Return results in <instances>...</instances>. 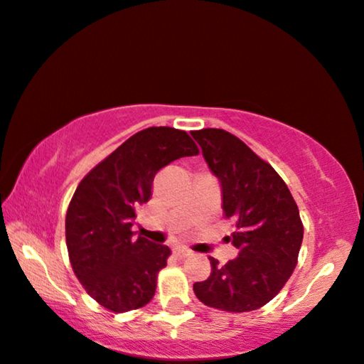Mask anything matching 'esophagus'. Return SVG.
I'll use <instances>...</instances> for the list:
<instances>
[{
    "instance_id": "esophagus-1",
    "label": "esophagus",
    "mask_w": 364,
    "mask_h": 364,
    "mask_svg": "<svg viewBox=\"0 0 364 364\" xmlns=\"http://www.w3.org/2000/svg\"><path fill=\"white\" fill-rule=\"evenodd\" d=\"M174 254H176V256H179V257H188V256H191V254H193V251L185 247V246H176V247H174Z\"/></svg>"
}]
</instances>
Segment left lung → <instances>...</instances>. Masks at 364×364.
<instances>
[{"mask_svg": "<svg viewBox=\"0 0 364 364\" xmlns=\"http://www.w3.org/2000/svg\"><path fill=\"white\" fill-rule=\"evenodd\" d=\"M222 186L224 215L235 222L239 256L227 264L210 257L212 273L193 284L208 307L251 312L278 295L291 277L304 239L299 207L271 166L222 129L191 132Z\"/></svg>", "mask_w": 364, "mask_h": 364, "instance_id": "1", "label": "left lung"}]
</instances>
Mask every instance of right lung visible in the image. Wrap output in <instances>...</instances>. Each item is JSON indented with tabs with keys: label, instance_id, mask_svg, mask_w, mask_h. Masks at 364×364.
Segmentation results:
<instances>
[{
	"label": "right lung",
	"instance_id": "right-lung-1",
	"mask_svg": "<svg viewBox=\"0 0 364 364\" xmlns=\"http://www.w3.org/2000/svg\"><path fill=\"white\" fill-rule=\"evenodd\" d=\"M196 154L185 130L149 127L81 179L65 213V244L74 274L105 309L129 312L154 296L171 249L135 237V213L152 196L157 171Z\"/></svg>",
	"mask_w": 364,
	"mask_h": 364
}]
</instances>
